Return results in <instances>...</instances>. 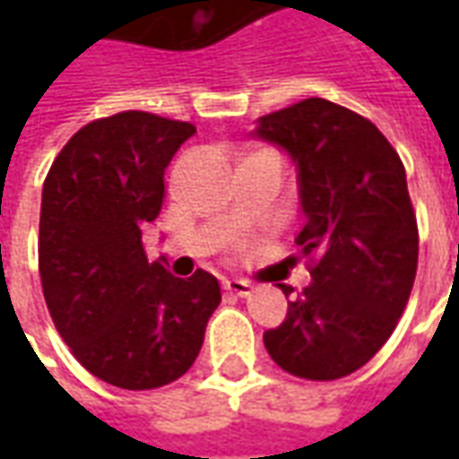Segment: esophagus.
<instances>
[{
	"mask_svg": "<svg viewBox=\"0 0 459 459\" xmlns=\"http://www.w3.org/2000/svg\"><path fill=\"white\" fill-rule=\"evenodd\" d=\"M223 288L229 290V292H233V295H238V298H248L250 292H253V285L240 278L223 280Z\"/></svg>",
	"mask_w": 459,
	"mask_h": 459,
	"instance_id": "1",
	"label": "esophagus"
}]
</instances>
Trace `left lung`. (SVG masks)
Segmentation results:
<instances>
[{"label":"left lung","instance_id":"left-lung-1","mask_svg":"<svg viewBox=\"0 0 459 459\" xmlns=\"http://www.w3.org/2000/svg\"><path fill=\"white\" fill-rule=\"evenodd\" d=\"M253 137L295 164L305 216L295 243L315 260L265 349L299 378L354 374L394 334L413 290L418 226L403 164L374 122L325 98L263 115Z\"/></svg>","mask_w":459,"mask_h":459}]
</instances>
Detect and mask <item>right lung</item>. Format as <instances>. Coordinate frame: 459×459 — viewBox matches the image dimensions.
Instances as JSON below:
<instances>
[{"instance_id": "1", "label": "right lung", "mask_w": 459, "mask_h": 459, "mask_svg": "<svg viewBox=\"0 0 459 459\" xmlns=\"http://www.w3.org/2000/svg\"><path fill=\"white\" fill-rule=\"evenodd\" d=\"M196 134L189 122L127 110L85 125L41 194L39 273L58 334L98 378L127 391L189 371L221 302L206 270L174 278L150 263L142 229L160 216L164 169Z\"/></svg>"}]
</instances>
